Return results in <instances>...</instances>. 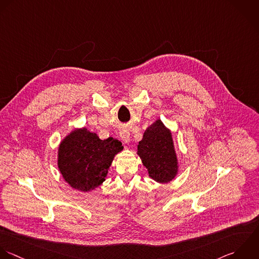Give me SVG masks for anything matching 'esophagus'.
Segmentation results:
<instances>
[{
	"instance_id": "1",
	"label": "esophagus",
	"mask_w": 259,
	"mask_h": 259,
	"mask_svg": "<svg viewBox=\"0 0 259 259\" xmlns=\"http://www.w3.org/2000/svg\"><path fill=\"white\" fill-rule=\"evenodd\" d=\"M120 138L122 140L123 143H129L130 140H131V137H130V132L127 128H123L121 131H120Z\"/></svg>"
}]
</instances>
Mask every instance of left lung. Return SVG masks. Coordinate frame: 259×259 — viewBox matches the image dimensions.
Listing matches in <instances>:
<instances>
[{
    "instance_id": "left-lung-1",
    "label": "left lung",
    "mask_w": 259,
    "mask_h": 259,
    "mask_svg": "<svg viewBox=\"0 0 259 259\" xmlns=\"http://www.w3.org/2000/svg\"><path fill=\"white\" fill-rule=\"evenodd\" d=\"M137 154L150 179L159 184L171 182L179 174V159L172 133L158 119L144 131L137 145Z\"/></svg>"
}]
</instances>
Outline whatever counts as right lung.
<instances>
[{
	"label": "right lung",
	"mask_w": 259,
	"mask_h": 259,
	"mask_svg": "<svg viewBox=\"0 0 259 259\" xmlns=\"http://www.w3.org/2000/svg\"><path fill=\"white\" fill-rule=\"evenodd\" d=\"M116 138L102 140L88 128H75L59 143L57 166L69 187L89 193L107 179L114 157L123 150Z\"/></svg>",
	"instance_id": "obj_1"
}]
</instances>
